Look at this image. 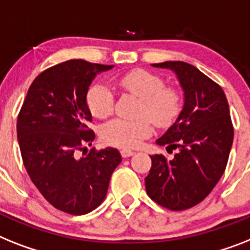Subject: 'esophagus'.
Instances as JSON below:
<instances>
[{
    "label": "esophagus",
    "instance_id": "obj_1",
    "mask_svg": "<svg viewBox=\"0 0 250 250\" xmlns=\"http://www.w3.org/2000/svg\"><path fill=\"white\" fill-rule=\"evenodd\" d=\"M120 153H121V156H123L124 158H127V157H131V156L134 154V152H133V150H130V149H123Z\"/></svg>",
    "mask_w": 250,
    "mask_h": 250
}]
</instances>
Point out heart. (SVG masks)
Returning <instances> with one entry per match:
<instances>
[{
  "label": "heart",
  "instance_id": "1",
  "mask_svg": "<svg viewBox=\"0 0 250 250\" xmlns=\"http://www.w3.org/2000/svg\"><path fill=\"white\" fill-rule=\"evenodd\" d=\"M119 88L140 98L137 119H113L102 127L101 137L108 146L135 148L153 131V123L160 127L170 126L180 115L183 98L175 86L165 85L157 74L135 69L117 76ZM113 93L104 83H94L86 92L88 110L97 119H106L113 111Z\"/></svg>",
  "mask_w": 250,
  "mask_h": 250
}]
</instances>
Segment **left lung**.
I'll list each match as a JSON object with an SVG mask.
<instances>
[{
    "label": "left lung",
    "instance_id": "obj_1",
    "mask_svg": "<svg viewBox=\"0 0 250 250\" xmlns=\"http://www.w3.org/2000/svg\"><path fill=\"white\" fill-rule=\"evenodd\" d=\"M175 71L184 89V107L177 120L157 139L172 160L150 156L146 177L150 199L170 211H184L201 203L224 174L234 139V127L224 90L202 71L183 61L153 63Z\"/></svg>",
    "mask_w": 250,
    "mask_h": 250
}]
</instances>
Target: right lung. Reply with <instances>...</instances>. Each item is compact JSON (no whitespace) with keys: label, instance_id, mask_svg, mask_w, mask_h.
<instances>
[{"label":"right lung","instance_id":"1","mask_svg":"<svg viewBox=\"0 0 250 250\" xmlns=\"http://www.w3.org/2000/svg\"><path fill=\"white\" fill-rule=\"evenodd\" d=\"M112 67L84 60L48 67L33 80L19 112L16 133L26 172L46 201L66 213L96 209L121 162L119 150L111 147L92 148L78 157L94 139L88 127V88L97 73Z\"/></svg>","mask_w":250,"mask_h":250}]
</instances>
